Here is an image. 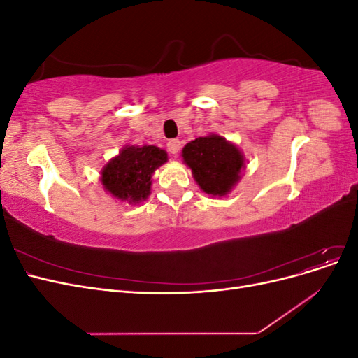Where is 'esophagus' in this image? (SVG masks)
<instances>
[{
	"label": "esophagus",
	"mask_w": 358,
	"mask_h": 358,
	"mask_svg": "<svg viewBox=\"0 0 358 358\" xmlns=\"http://www.w3.org/2000/svg\"><path fill=\"white\" fill-rule=\"evenodd\" d=\"M180 142L178 138H173V140H170V142L167 143V149H169V152L170 154H173V155H176L179 150H180Z\"/></svg>",
	"instance_id": "1"
}]
</instances>
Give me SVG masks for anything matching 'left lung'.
Returning <instances> with one entry per match:
<instances>
[{
  "mask_svg": "<svg viewBox=\"0 0 358 358\" xmlns=\"http://www.w3.org/2000/svg\"><path fill=\"white\" fill-rule=\"evenodd\" d=\"M183 162L192 170L199 187L209 196L224 197L241 179L243 154L218 134L199 137L182 149Z\"/></svg>",
  "mask_w": 358,
  "mask_h": 358,
  "instance_id": "obj_1",
  "label": "left lung"
}]
</instances>
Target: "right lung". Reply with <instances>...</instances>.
Segmentation results:
<instances>
[{
	"label": "right lung",
	"instance_id": "1",
	"mask_svg": "<svg viewBox=\"0 0 358 358\" xmlns=\"http://www.w3.org/2000/svg\"><path fill=\"white\" fill-rule=\"evenodd\" d=\"M167 161V152L157 146H125L101 171V183L113 197L137 204L150 194L154 171Z\"/></svg>",
	"mask_w": 358,
	"mask_h": 358
}]
</instances>
